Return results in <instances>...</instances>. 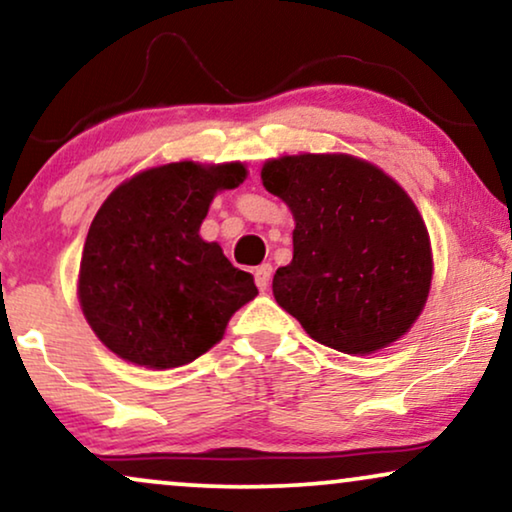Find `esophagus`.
I'll list each match as a JSON object with an SVG mask.
<instances>
[{
	"instance_id": "1",
	"label": "esophagus",
	"mask_w": 512,
	"mask_h": 512,
	"mask_svg": "<svg viewBox=\"0 0 512 512\" xmlns=\"http://www.w3.org/2000/svg\"><path fill=\"white\" fill-rule=\"evenodd\" d=\"M271 274H274V267H271L269 262L260 264V267L255 269V283H257V288L267 290L269 283H271Z\"/></svg>"
}]
</instances>
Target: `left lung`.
<instances>
[{
	"label": "left lung",
	"instance_id": "obj_1",
	"mask_svg": "<svg viewBox=\"0 0 512 512\" xmlns=\"http://www.w3.org/2000/svg\"><path fill=\"white\" fill-rule=\"evenodd\" d=\"M262 182L295 215L292 262L274 297L316 342L384 349L410 330L431 290V241L417 206L372 163L346 154L283 156Z\"/></svg>",
	"mask_w": 512,
	"mask_h": 512
}]
</instances>
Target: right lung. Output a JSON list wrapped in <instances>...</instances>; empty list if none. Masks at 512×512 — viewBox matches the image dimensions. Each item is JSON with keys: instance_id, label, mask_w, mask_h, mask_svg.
Returning a JSON list of instances; mask_svg holds the SVG:
<instances>
[{"instance_id": "add662e5", "label": "right lung", "mask_w": 512, "mask_h": 512, "mask_svg": "<svg viewBox=\"0 0 512 512\" xmlns=\"http://www.w3.org/2000/svg\"><path fill=\"white\" fill-rule=\"evenodd\" d=\"M243 177L241 163H168L102 203L81 255L79 302L109 351L154 370L187 365L257 295L248 271L199 236L215 192Z\"/></svg>"}]
</instances>
